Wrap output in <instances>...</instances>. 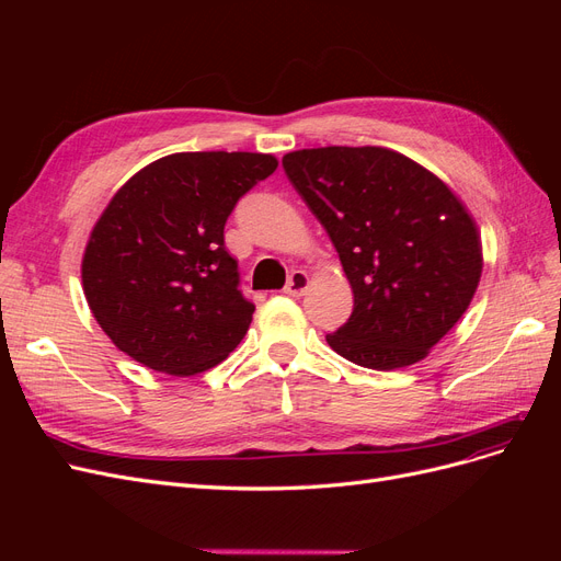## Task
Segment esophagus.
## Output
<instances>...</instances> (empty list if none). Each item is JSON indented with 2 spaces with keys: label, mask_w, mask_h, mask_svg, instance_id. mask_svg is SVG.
<instances>
[{
  "label": "esophagus",
  "mask_w": 561,
  "mask_h": 561,
  "mask_svg": "<svg viewBox=\"0 0 561 561\" xmlns=\"http://www.w3.org/2000/svg\"><path fill=\"white\" fill-rule=\"evenodd\" d=\"M307 287H309V276H307V271H293L290 274V278H287V285H285V295H290V297H301L304 293H307Z\"/></svg>",
  "instance_id": "esophagus-1"
}]
</instances>
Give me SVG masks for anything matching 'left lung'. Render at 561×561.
<instances>
[{
	"label": "left lung",
	"instance_id": "left-lung-1",
	"mask_svg": "<svg viewBox=\"0 0 561 561\" xmlns=\"http://www.w3.org/2000/svg\"><path fill=\"white\" fill-rule=\"evenodd\" d=\"M283 168L325 227L353 290V313L328 344L381 371L426 358L482 276L480 233L463 203L383 147L299 149Z\"/></svg>",
	"mask_w": 561,
	"mask_h": 561
}]
</instances>
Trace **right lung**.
<instances>
[{
    "label": "right lung",
    "instance_id": "1",
    "mask_svg": "<svg viewBox=\"0 0 561 561\" xmlns=\"http://www.w3.org/2000/svg\"><path fill=\"white\" fill-rule=\"evenodd\" d=\"M278 168L252 151H182L135 173L95 222L83 295L118 351L192 377L241 344L254 304L225 248L231 210Z\"/></svg>",
    "mask_w": 561,
    "mask_h": 561
}]
</instances>
